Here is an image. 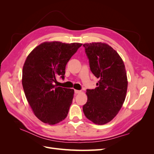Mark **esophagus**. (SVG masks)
Here are the masks:
<instances>
[{
	"instance_id": "esophagus-1",
	"label": "esophagus",
	"mask_w": 154,
	"mask_h": 154,
	"mask_svg": "<svg viewBox=\"0 0 154 154\" xmlns=\"http://www.w3.org/2000/svg\"><path fill=\"white\" fill-rule=\"evenodd\" d=\"M74 92H75V94H80V93L81 92V91L75 90V91H74Z\"/></svg>"
}]
</instances>
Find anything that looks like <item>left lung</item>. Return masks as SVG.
Wrapping results in <instances>:
<instances>
[{"instance_id": "left-lung-1", "label": "left lung", "mask_w": 154, "mask_h": 154, "mask_svg": "<svg viewBox=\"0 0 154 154\" xmlns=\"http://www.w3.org/2000/svg\"><path fill=\"white\" fill-rule=\"evenodd\" d=\"M93 74L99 79L94 89H87V103L83 111L87 119L97 125L112 119L122 108L127 91L125 65L118 53L104 43L83 45Z\"/></svg>"}]
</instances>
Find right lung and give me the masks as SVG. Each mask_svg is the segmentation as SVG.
I'll return each instance as SVG.
<instances>
[{
  "instance_id": "1",
  "label": "right lung",
  "mask_w": 154,
  "mask_h": 154,
  "mask_svg": "<svg viewBox=\"0 0 154 154\" xmlns=\"http://www.w3.org/2000/svg\"><path fill=\"white\" fill-rule=\"evenodd\" d=\"M82 44L44 42L27 57L22 70V86L35 115L42 122L55 125L67 117L74 89L54 85L63 80L66 66Z\"/></svg>"
}]
</instances>
